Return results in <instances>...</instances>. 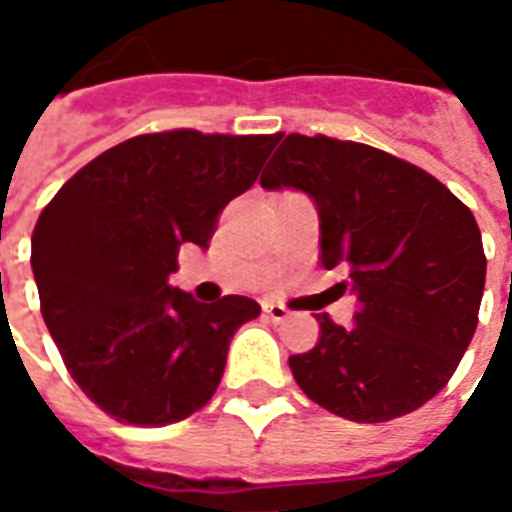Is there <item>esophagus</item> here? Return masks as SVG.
I'll return each instance as SVG.
<instances>
[{"label": "esophagus", "mask_w": 512, "mask_h": 512, "mask_svg": "<svg viewBox=\"0 0 512 512\" xmlns=\"http://www.w3.org/2000/svg\"><path fill=\"white\" fill-rule=\"evenodd\" d=\"M263 315H266L268 321H274V323H282L285 318H288L290 312L282 307V304H274V301H266L263 304Z\"/></svg>", "instance_id": "esophagus-1"}]
</instances>
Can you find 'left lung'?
I'll return each mask as SVG.
<instances>
[{
  "mask_svg": "<svg viewBox=\"0 0 512 512\" xmlns=\"http://www.w3.org/2000/svg\"><path fill=\"white\" fill-rule=\"evenodd\" d=\"M260 186L310 194L323 268L359 301L351 329L290 356L301 392L351 422H386L439 395L477 329L485 255L472 211L425 169L359 142L288 134Z\"/></svg>",
  "mask_w": 512,
  "mask_h": 512,
  "instance_id": "obj_1",
  "label": "left lung"
}]
</instances>
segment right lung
Listing matches in <instances>:
<instances>
[{
	"label": "right lung",
	"instance_id": "obj_1",
	"mask_svg": "<svg viewBox=\"0 0 512 512\" xmlns=\"http://www.w3.org/2000/svg\"><path fill=\"white\" fill-rule=\"evenodd\" d=\"M277 142L191 128L134 136L79 169L40 213L32 274L43 321L73 381L117 422H180L216 392L230 340L260 304H202L169 274L183 244L208 249L216 216Z\"/></svg>",
	"mask_w": 512,
	"mask_h": 512
}]
</instances>
